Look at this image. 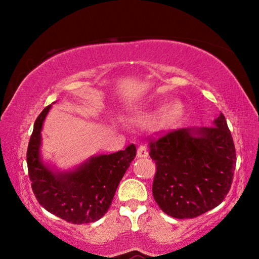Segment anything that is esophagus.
Returning <instances> with one entry per match:
<instances>
[{
	"instance_id": "obj_1",
	"label": "esophagus",
	"mask_w": 259,
	"mask_h": 259,
	"mask_svg": "<svg viewBox=\"0 0 259 259\" xmlns=\"http://www.w3.org/2000/svg\"><path fill=\"white\" fill-rule=\"evenodd\" d=\"M137 156L138 157H147L148 156V151L145 146H139L137 150Z\"/></svg>"
}]
</instances>
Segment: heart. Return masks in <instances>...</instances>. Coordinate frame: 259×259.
<instances>
[{
    "instance_id": "heart-1",
    "label": "heart",
    "mask_w": 259,
    "mask_h": 259,
    "mask_svg": "<svg viewBox=\"0 0 259 259\" xmlns=\"http://www.w3.org/2000/svg\"><path fill=\"white\" fill-rule=\"evenodd\" d=\"M184 112H185V106L181 100H174L165 107L157 108L155 111L147 113L143 116L142 122L145 124H154L161 120L162 124L169 126L181 120Z\"/></svg>"
}]
</instances>
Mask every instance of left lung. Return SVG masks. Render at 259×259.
<instances>
[{
  "instance_id": "8db88e82",
  "label": "left lung",
  "mask_w": 259,
  "mask_h": 259,
  "mask_svg": "<svg viewBox=\"0 0 259 259\" xmlns=\"http://www.w3.org/2000/svg\"><path fill=\"white\" fill-rule=\"evenodd\" d=\"M153 196L163 212L194 218L223 202L235 170L231 131L221 113L209 128H183L150 143Z\"/></svg>"
}]
</instances>
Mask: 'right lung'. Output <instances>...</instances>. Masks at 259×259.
<instances>
[{"instance_id":"obj_1","label":"right lung","mask_w":259,"mask_h":259,"mask_svg":"<svg viewBox=\"0 0 259 259\" xmlns=\"http://www.w3.org/2000/svg\"><path fill=\"white\" fill-rule=\"evenodd\" d=\"M47 106L34 123L27 150L29 179L35 196L47 211L73 224L94 223L111 207L122 177L136 156V146L112 154L91 156L71 170L60 171L41 155Z\"/></svg>"}]
</instances>
